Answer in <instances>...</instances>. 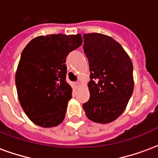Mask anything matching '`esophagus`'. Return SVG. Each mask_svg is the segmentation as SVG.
<instances>
[{
    "label": "esophagus",
    "mask_w": 158,
    "mask_h": 158,
    "mask_svg": "<svg viewBox=\"0 0 158 158\" xmlns=\"http://www.w3.org/2000/svg\"><path fill=\"white\" fill-rule=\"evenodd\" d=\"M73 85H74L75 88H79V86H80V84H79V82H75L74 84H73Z\"/></svg>",
    "instance_id": "obj_1"
}]
</instances>
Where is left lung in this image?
Masks as SVG:
<instances>
[{"label": "left lung", "instance_id": "left-lung-1", "mask_svg": "<svg viewBox=\"0 0 158 158\" xmlns=\"http://www.w3.org/2000/svg\"><path fill=\"white\" fill-rule=\"evenodd\" d=\"M83 37L90 71L89 99L83 108L89 120L108 123L122 114L132 96V62L112 37L97 33L84 34Z\"/></svg>", "mask_w": 158, "mask_h": 158}]
</instances>
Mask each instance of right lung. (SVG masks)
I'll return each instance as SVG.
<instances>
[{
	"label": "right lung",
	"mask_w": 158,
	"mask_h": 158,
	"mask_svg": "<svg viewBox=\"0 0 158 158\" xmlns=\"http://www.w3.org/2000/svg\"><path fill=\"white\" fill-rule=\"evenodd\" d=\"M81 35L38 36L23 49L15 82L19 102L34 123L44 128L65 118L72 88L66 81V57L82 45Z\"/></svg>",
	"instance_id": "obj_1"
}]
</instances>
